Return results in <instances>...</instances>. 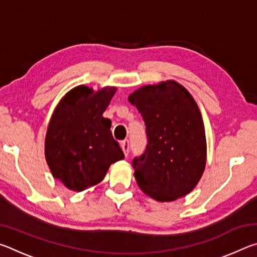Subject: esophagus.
Listing matches in <instances>:
<instances>
[{
  "label": "esophagus",
  "mask_w": 257,
  "mask_h": 257,
  "mask_svg": "<svg viewBox=\"0 0 257 257\" xmlns=\"http://www.w3.org/2000/svg\"><path fill=\"white\" fill-rule=\"evenodd\" d=\"M121 149H122L124 155L127 156L129 153V149H130V145H129V141L128 139H124V141L121 143Z\"/></svg>",
  "instance_id": "obj_1"
}]
</instances>
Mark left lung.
Listing matches in <instances>:
<instances>
[{
	"mask_svg": "<svg viewBox=\"0 0 257 257\" xmlns=\"http://www.w3.org/2000/svg\"><path fill=\"white\" fill-rule=\"evenodd\" d=\"M129 102L146 125V149L133 160L138 186L159 202L186 196L206 163L205 129L196 102L173 80L142 87Z\"/></svg>",
	"mask_w": 257,
	"mask_h": 257,
	"instance_id": "1",
	"label": "left lung"
}]
</instances>
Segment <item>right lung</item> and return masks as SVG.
I'll return each mask as SVG.
<instances>
[{
	"instance_id": "add662e5",
	"label": "right lung",
	"mask_w": 257,
	"mask_h": 257,
	"mask_svg": "<svg viewBox=\"0 0 257 257\" xmlns=\"http://www.w3.org/2000/svg\"><path fill=\"white\" fill-rule=\"evenodd\" d=\"M115 87L94 93L78 86L61 99L45 138V156L52 175L69 189L81 191L101 182L108 167L124 158L103 116Z\"/></svg>"
}]
</instances>
